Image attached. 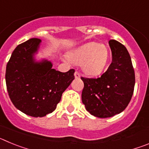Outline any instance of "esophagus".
<instances>
[{"label": "esophagus", "mask_w": 149, "mask_h": 149, "mask_svg": "<svg viewBox=\"0 0 149 149\" xmlns=\"http://www.w3.org/2000/svg\"><path fill=\"white\" fill-rule=\"evenodd\" d=\"M74 77H75V78H80V77H81V74H80V73H79L78 72L76 71V72H74Z\"/></svg>", "instance_id": "esophagus-1"}]
</instances>
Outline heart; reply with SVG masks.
Returning <instances> with one entry per match:
<instances>
[{
    "label": "heart",
    "instance_id": "heart-1",
    "mask_svg": "<svg viewBox=\"0 0 149 149\" xmlns=\"http://www.w3.org/2000/svg\"><path fill=\"white\" fill-rule=\"evenodd\" d=\"M74 63L81 64L82 70L89 75L101 73L109 59V51L106 46L98 42H89L72 50L68 54Z\"/></svg>",
    "mask_w": 149,
    "mask_h": 149
}]
</instances>
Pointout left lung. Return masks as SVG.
<instances>
[{
	"label": "left lung",
	"instance_id": "1",
	"mask_svg": "<svg viewBox=\"0 0 149 149\" xmlns=\"http://www.w3.org/2000/svg\"><path fill=\"white\" fill-rule=\"evenodd\" d=\"M112 63L98 78L81 77L84 86L82 102L94 116L108 118L122 113L132 98L135 74L131 56L118 41H109Z\"/></svg>",
	"mask_w": 149,
	"mask_h": 149
}]
</instances>
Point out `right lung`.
Listing matches in <instances>:
<instances>
[{"label":"right lung","instance_id":"right-lung-1","mask_svg":"<svg viewBox=\"0 0 149 149\" xmlns=\"http://www.w3.org/2000/svg\"><path fill=\"white\" fill-rule=\"evenodd\" d=\"M41 39L33 38L18 45L6 68L8 94L14 106L33 117H43L56 109L62 94L74 79V69L60 72L50 61L36 62Z\"/></svg>","mask_w":149,"mask_h":149}]
</instances>
